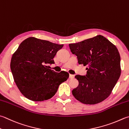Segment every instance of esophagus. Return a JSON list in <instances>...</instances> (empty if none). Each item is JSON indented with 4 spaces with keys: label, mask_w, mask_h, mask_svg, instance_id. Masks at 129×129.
Instances as JSON below:
<instances>
[{
    "label": "esophagus",
    "mask_w": 129,
    "mask_h": 129,
    "mask_svg": "<svg viewBox=\"0 0 129 129\" xmlns=\"http://www.w3.org/2000/svg\"><path fill=\"white\" fill-rule=\"evenodd\" d=\"M69 77H70V79H74V75H71V74H70Z\"/></svg>",
    "instance_id": "34e87169"
}]
</instances>
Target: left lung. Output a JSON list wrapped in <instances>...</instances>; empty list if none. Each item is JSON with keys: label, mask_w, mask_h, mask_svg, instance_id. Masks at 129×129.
Returning a JSON list of instances; mask_svg holds the SVG:
<instances>
[{"label": "left lung", "mask_w": 129, "mask_h": 129, "mask_svg": "<svg viewBox=\"0 0 129 129\" xmlns=\"http://www.w3.org/2000/svg\"><path fill=\"white\" fill-rule=\"evenodd\" d=\"M69 47L79 64L86 66L85 76H75L79 85L72 91L77 100L95 104L108 98L121 75L120 55L117 48L102 35L74 44Z\"/></svg>", "instance_id": "1"}]
</instances>
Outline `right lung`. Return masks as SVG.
Wrapping results in <instances>:
<instances>
[{
	"label": "right lung",
	"mask_w": 129,
	"mask_h": 129,
	"mask_svg": "<svg viewBox=\"0 0 129 129\" xmlns=\"http://www.w3.org/2000/svg\"><path fill=\"white\" fill-rule=\"evenodd\" d=\"M63 45L30 37L19 45L11 58V70L19 91L31 101L48 100L54 95L69 74L50 69L53 58Z\"/></svg>",
	"instance_id": "1"
}]
</instances>
